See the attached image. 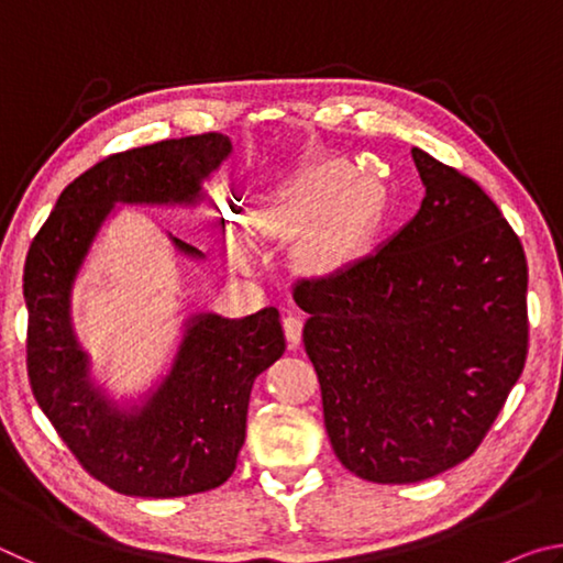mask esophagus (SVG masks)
<instances>
[{"mask_svg": "<svg viewBox=\"0 0 563 563\" xmlns=\"http://www.w3.org/2000/svg\"><path fill=\"white\" fill-rule=\"evenodd\" d=\"M283 330H285V338H288L290 345L298 347L300 338H302V318L298 316V312H285Z\"/></svg>", "mask_w": 563, "mask_h": 563, "instance_id": "1", "label": "esophagus"}]
</instances>
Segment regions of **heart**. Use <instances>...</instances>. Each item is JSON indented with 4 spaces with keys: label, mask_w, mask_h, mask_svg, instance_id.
Listing matches in <instances>:
<instances>
[{
    "label": "heart",
    "mask_w": 563,
    "mask_h": 563,
    "mask_svg": "<svg viewBox=\"0 0 563 563\" xmlns=\"http://www.w3.org/2000/svg\"><path fill=\"white\" fill-rule=\"evenodd\" d=\"M316 194H318V198H316V201H312V206L318 208V206L325 203L328 190L325 188H316ZM362 213H365V194H362L360 188H352V190H347L345 196L340 198L338 206H335V211H332L330 231L332 233H347L350 228H355L360 223ZM258 228H261L263 233H268V235L283 233L285 213L283 211H273L268 216H263L261 221H258Z\"/></svg>",
    "instance_id": "1"
}]
</instances>
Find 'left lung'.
<instances>
[{
    "instance_id": "8db88e82",
    "label": "left lung",
    "mask_w": 563,
    "mask_h": 563,
    "mask_svg": "<svg viewBox=\"0 0 563 563\" xmlns=\"http://www.w3.org/2000/svg\"><path fill=\"white\" fill-rule=\"evenodd\" d=\"M424 198L375 253L298 280L325 430L360 479L409 484L470 456L527 360V258L497 203L412 148Z\"/></svg>"
}]
</instances>
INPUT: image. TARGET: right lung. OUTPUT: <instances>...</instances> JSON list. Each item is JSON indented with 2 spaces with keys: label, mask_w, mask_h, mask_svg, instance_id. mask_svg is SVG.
Masks as SVG:
<instances>
[{
  "label": "right lung",
  "mask_w": 563,
  "mask_h": 563,
  "mask_svg": "<svg viewBox=\"0 0 563 563\" xmlns=\"http://www.w3.org/2000/svg\"><path fill=\"white\" fill-rule=\"evenodd\" d=\"M231 151L223 133H201L103 158L62 190L26 255L32 393L84 470L126 497H188L233 474L255 377L285 352L280 312H188L168 373L139 397L117 399L76 338L74 283L113 208H194ZM168 238L186 258H206Z\"/></svg>",
  "instance_id": "right-lung-1"
}]
</instances>
